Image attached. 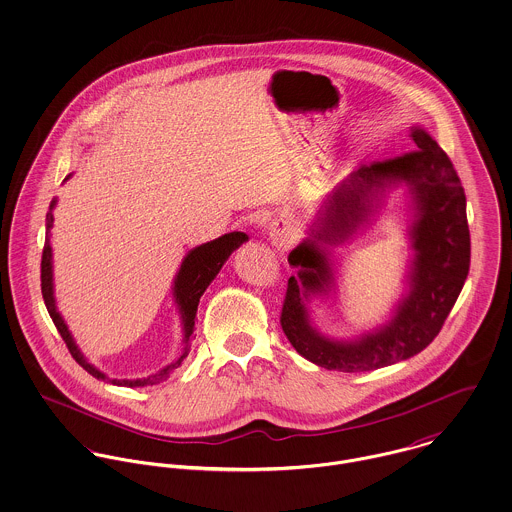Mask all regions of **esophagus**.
Here are the masks:
<instances>
[{"label":"esophagus","instance_id":"esophagus-1","mask_svg":"<svg viewBox=\"0 0 512 512\" xmlns=\"http://www.w3.org/2000/svg\"><path fill=\"white\" fill-rule=\"evenodd\" d=\"M271 239H273V245L278 247V249H286L290 245V241H292L290 234L286 230H280V228H275L271 232Z\"/></svg>","mask_w":512,"mask_h":512}]
</instances>
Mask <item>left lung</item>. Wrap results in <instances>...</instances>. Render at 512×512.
<instances>
[{"label": "left lung", "mask_w": 512, "mask_h": 512, "mask_svg": "<svg viewBox=\"0 0 512 512\" xmlns=\"http://www.w3.org/2000/svg\"><path fill=\"white\" fill-rule=\"evenodd\" d=\"M411 138L415 152L353 171L325 198L310 237L288 255L298 276L288 278L280 325L290 345L321 368L366 372L421 353L442 329L468 278L470 228L460 177L427 130L415 126ZM401 182L410 189L414 206L410 238L416 253L408 292L378 330L353 342L329 340L314 329L307 312V302L334 285L328 247L353 236L383 191Z\"/></svg>", "instance_id": "8db88e82"}]
</instances>
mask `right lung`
I'll list each match as a JSON object with an SVG mask.
<instances>
[{"mask_svg":"<svg viewBox=\"0 0 512 512\" xmlns=\"http://www.w3.org/2000/svg\"><path fill=\"white\" fill-rule=\"evenodd\" d=\"M70 177V175H68ZM56 200H52L50 210L46 214V241H44V249H42V261H40V288H42V298L46 304V310L52 317L58 333L62 335L66 347L70 354L74 356V360L78 362L83 370H87L93 378L97 380H107L115 386H124V388H144V386H156L159 382L167 380L179 366L181 362L187 358V354L191 351V335L195 331V317H197L198 302L200 296L204 294V290L208 288V284L216 278L220 273V269L224 267V263L228 261V257L236 251L237 247L247 241L249 237L243 232H232L226 236L212 239L208 243H202L195 249H191L187 253V257L181 263L179 273L175 275L173 280V298L175 304L179 308L181 314V325H183V353L179 354V358H175L171 364H167L165 368L158 370L156 374L148 376V378H138V380H111L107 378L101 370H97L93 364L87 362V358L81 354V351L72 337V333L68 331V325L64 323L62 315L56 310V300H54V282H52V247H50V228L54 224V216H52V208H54Z\"/></svg>","mask_w":512,"mask_h":512,"instance_id":"1","label":"right lung"}]
</instances>
